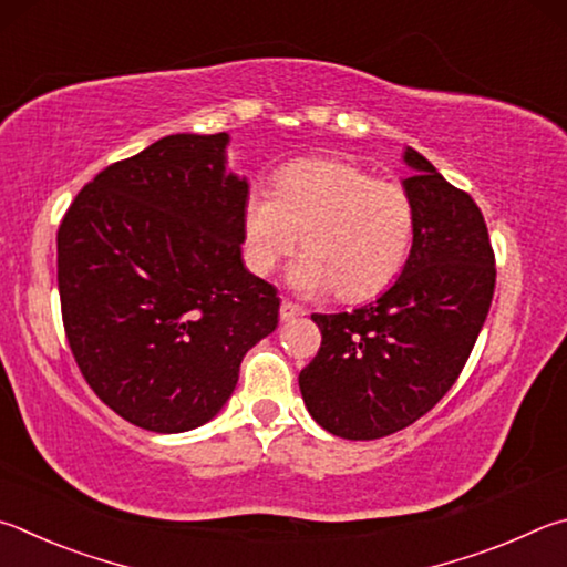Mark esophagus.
I'll return each instance as SVG.
<instances>
[{"label":"esophagus","mask_w":567,"mask_h":567,"mask_svg":"<svg viewBox=\"0 0 567 567\" xmlns=\"http://www.w3.org/2000/svg\"><path fill=\"white\" fill-rule=\"evenodd\" d=\"M301 313H303V309H301V306H296L293 301H281V309H278V316H281L284 323L293 321L296 316H301Z\"/></svg>","instance_id":"obj_1"}]
</instances>
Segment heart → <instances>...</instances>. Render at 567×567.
<instances>
[{
	"mask_svg": "<svg viewBox=\"0 0 567 567\" xmlns=\"http://www.w3.org/2000/svg\"><path fill=\"white\" fill-rule=\"evenodd\" d=\"M413 234L409 188L341 158L284 166L274 192L254 188L244 204V254L251 271L271 274L303 244L289 281L303 293L336 289L343 301H365L389 289L403 271Z\"/></svg>",
	"mask_w": 567,
	"mask_h": 567,
	"instance_id": "obj_1",
	"label": "heart"
}]
</instances>
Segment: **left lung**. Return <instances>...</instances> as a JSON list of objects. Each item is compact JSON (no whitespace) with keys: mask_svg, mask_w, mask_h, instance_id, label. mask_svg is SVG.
I'll use <instances>...</instances> for the list:
<instances>
[{"mask_svg":"<svg viewBox=\"0 0 567 567\" xmlns=\"http://www.w3.org/2000/svg\"><path fill=\"white\" fill-rule=\"evenodd\" d=\"M415 208L411 256L379 301L313 313L321 349L299 373L313 421L339 439L375 441L409 429L458 381L495 291L488 226L468 192L405 148Z\"/></svg>","mask_w":567,"mask_h":567,"instance_id":"left-lung-1","label":"left lung"}]
</instances>
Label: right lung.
<instances>
[{"instance_id":"obj_1","label":"right lung","mask_w":567,"mask_h":567,"mask_svg":"<svg viewBox=\"0 0 567 567\" xmlns=\"http://www.w3.org/2000/svg\"><path fill=\"white\" fill-rule=\"evenodd\" d=\"M226 134H172L99 172L59 224L66 343L99 401L154 433L198 429L278 323L276 286L241 264L248 184Z\"/></svg>"}]
</instances>
